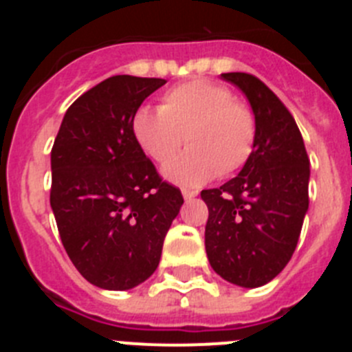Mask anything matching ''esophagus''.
I'll list each match as a JSON object with an SVG mask.
<instances>
[{"label": "esophagus", "instance_id": "34e87169", "mask_svg": "<svg viewBox=\"0 0 352 352\" xmlns=\"http://www.w3.org/2000/svg\"><path fill=\"white\" fill-rule=\"evenodd\" d=\"M182 194L185 201H192L194 197H197V190H190V188H183Z\"/></svg>", "mask_w": 352, "mask_h": 352}]
</instances>
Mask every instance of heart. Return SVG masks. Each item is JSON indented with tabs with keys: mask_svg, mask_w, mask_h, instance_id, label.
I'll use <instances>...</instances> for the list:
<instances>
[{
	"mask_svg": "<svg viewBox=\"0 0 352 352\" xmlns=\"http://www.w3.org/2000/svg\"><path fill=\"white\" fill-rule=\"evenodd\" d=\"M139 146L167 164L185 140L191 148L164 169L169 182L197 186L241 169L256 142V118L223 84L197 79L164 93L158 111L139 109L132 121Z\"/></svg>",
	"mask_w": 352,
	"mask_h": 352,
	"instance_id": "1",
	"label": "heart"
}]
</instances>
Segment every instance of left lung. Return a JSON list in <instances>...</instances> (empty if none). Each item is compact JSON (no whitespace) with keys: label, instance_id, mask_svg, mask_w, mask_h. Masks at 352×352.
Returning <instances> with one entry per match:
<instances>
[{"label":"left lung","instance_id":"obj_1","mask_svg":"<svg viewBox=\"0 0 352 352\" xmlns=\"http://www.w3.org/2000/svg\"><path fill=\"white\" fill-rule=\"evenodd\" d=\"M247 96L256 118V142L236 178L201 192L210 217L208 261L223 280L261 287L291 261L309 211L310 162L296 121L257 77L222 74Z\"/></svg>","mask_w":352,"mask_h":352}]
</instances>
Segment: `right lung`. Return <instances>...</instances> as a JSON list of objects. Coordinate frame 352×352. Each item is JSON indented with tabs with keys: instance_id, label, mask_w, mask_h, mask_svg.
Wrapping results in <instances>:
<instances>
[{
	"instance_id": "right-lung-1",
	"label": "right lung",
	"mask_w": 352,
	"mask_h": 352,
	"mask_svg": "<svg viewBox=\"0 0 352 352\" xmlns=\"http://www.w3.org/2000/svg\"><path fill=\"white\" fill-rule=\"evenodd\" d=\"M166 79L114 76L68 107L51 151V208L77 272L107 291L153 275L183 204L133 135L142 102Z\"/></svg>"
}]
</instances>
